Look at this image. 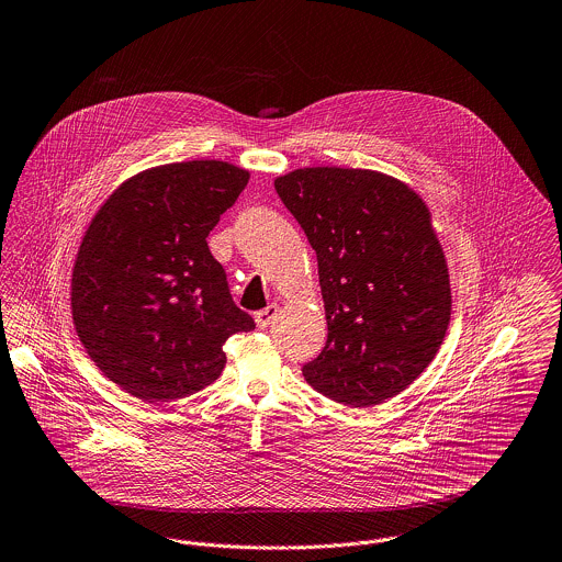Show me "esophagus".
<instances>
[{"instance_id": "1", "label": "esophagus", "mask_w": 562, "mask_h": 562, "mask_svg": "<svg viewBox=\"0 0 562 562\" xmlns=\"http://www.w3.org/2000/svg\"><path fill=\"white\" fill-rule=\"evenodd\" d=\"M278 311H280L278 304H269L267 308L258 311V313H256V324H258V328H267V326L273 322V317L278 315Z\"/></svg>"}]
</instances>
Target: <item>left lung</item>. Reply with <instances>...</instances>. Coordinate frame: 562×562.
Instances as JSON below:
<instances>
[{"mask_svg": "<svg viewBox=\"0 0 562 562\" xmlns=\"http://www.w3.org/2000/svg\"><path fill=\"white\" fill-rule=\"evenodd\" d=\"M317 254L328 339L302 368L350 405L385 403L434 361L451 319V282L431 212L416 190L366 168L315 166L276 179Z\"/></svg>", "mask_w": 562, "mask_h": 562, "instance_id": "1", "label": "left lung"}]
</instances>
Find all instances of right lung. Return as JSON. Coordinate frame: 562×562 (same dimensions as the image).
Listing matches in <instances>:
<instances>
[{
	"mask_svg": "<svg viewBox=\"0 0 562 562\" xmlns=\"http://www.w3.org/2000/svg\"><path fill=\"white\" fill-rule=\"evenodd\" d=\"M247 181L218 159L164 164L126 179L91 218L71 317L91 361L131 396L168 403L207 387L223 344L256 328L205 240Z\"/></svg>",
	"mask_w": 562,
	"mask_h": 562,
	"instance_id": "1",
	"label": "right lung"
}]
</instances>
